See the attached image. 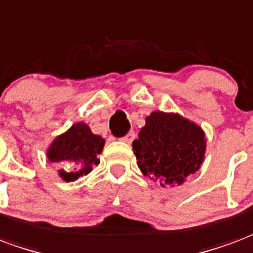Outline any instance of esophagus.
I'll list each match as a JSON object with an SVG mask.
<instances>
[{
    "instance_id": "1",
    "label": "esophagus",
    "mask_w": 253,
    "mask_h": 253,
    "mask_svg": "<svg viewBox=\"0 0 253 253\" xmlns=\"http://www.w3.org/2000/svg\"><path fill=\"white\" fill-rule=\"evenodd\" d=\"M122 141L123 142H126V143H131L134 139H135V132L134 131H128L125 136H122L121 138Z\"/></svg>"
}]
</instances>
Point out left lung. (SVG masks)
I'll return each mask as SVG.
<instances>
[{"label":"left lung","mask_w":253,"mask_h":253,"mask_svg":"<svg viewBox=\"0 0 253 253\" xmlns=\"http://www.w3.org/2000/svg\"><path fill=\"white\" fill-rule=\"evenodd\" d=\"M205 134L178 114L154 111L132 142L142 173L161 186L184 184L200 169L205 154Z\"/></svg>","instance_id":"1"}]
</instances>
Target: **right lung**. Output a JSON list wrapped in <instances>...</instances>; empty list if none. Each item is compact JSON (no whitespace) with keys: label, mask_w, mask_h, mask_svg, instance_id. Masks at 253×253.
I'll list each match as a JSON object with an SVG mask.
<instances>
[{"label":"right lung","mask_w":253,"mask_h":253,"mask_svg":"<svg viewBox=\"0 0 253 253\" xmlns=\"http://www.w3.org/2000/svg\"><path fill=\"white\" fill-rule=\"evenodd\" d=\"M104 146L102 136L95 135L85 123H76L57 136L48 149V158L57 162L60 177L67 182L87 175L99 164L98 154Z\"/></svg>","instance_id":"right-lung-1"}]
</instances>
